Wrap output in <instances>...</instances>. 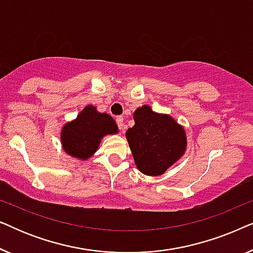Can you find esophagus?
Here are the masks:
<instances>
[{"label":"esophagus","instance_id":"34e87169","mask_svg":"<svg viewBox=\"0 0 253 253\" xmlns=\"http://www.w3.org/2000/svg\"><path fill=\"white\" fill-rule=\"evenodd\" d=\"M116 123L117 126H119V129L123 131V127H124V120L122 116H117L116 117Z\"/></svg>","mask_w":253,"mask_h":253}]
</instances>
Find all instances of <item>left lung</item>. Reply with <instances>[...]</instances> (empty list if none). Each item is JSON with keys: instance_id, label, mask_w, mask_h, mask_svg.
Returning a JSON list of instances; mask_svg holds the SVG:
<instances>
[{"instance_id": "left-lung-1", "label": "left lung", "mask_w": 253, "mask_h": 253, "mask_svg": "<svg viewBox=\"0 0 253 253\" xmlns=\"http://www.w3.org/2000/svg\"><path fill=\"white\" fill-rule=\"evenodd\" d=\"M134 126L126 130V140L137 168L145 175H162L186 150L184 127L167 114L144 105L133 113Z\"/></svg>"}]
</instances>
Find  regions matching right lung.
I'll return each instance as SVG.
<instances>
[{
    "mask_svg": "<svg viewBox=\"0 0 253 253\" xmlns=\"http://www.w3.org/2000/svg\"><path fill=\"white\" fill-rule=\"evenodd\" d=\"M119 132L116 122L108 114L99 113L94 106H86L77 119L64 124L61 143L65 153L79 160H87L98 150L101 138Z\"/></svg>",
    "mask_w": 253,
    "mask_h": 253,
    "instance_id": "right-lung-1",
    "label": "right lung"
}]
</instances>
